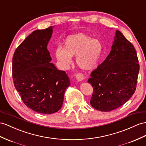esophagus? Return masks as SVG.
Instances as JSON below:
<instances>
[{"label":"esophagus","instance_id":"esophagus-1","mask_svg":"<svg viewBox=\"0 0 146 146\" xmlns=\"http://www.w3.org/2000/svg\"><path fill=\"white\" fill-rule=\"evenodd\" d=\"M75 77H76V80H77L78 81H83V80H84V78L83 74H82V73H78L77 74H76Z\"/></svg>","mask_w":146,"mask_h":146}]
</instances>
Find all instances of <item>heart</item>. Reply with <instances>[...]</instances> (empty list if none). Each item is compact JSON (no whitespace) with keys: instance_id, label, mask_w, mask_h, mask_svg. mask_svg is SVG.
<instances>
[{"instance_id":"1","label":"heart","mask_w":146,"mask_h":146,"mask_svg":"<svg viewBox=\"0 0 146 146\" xmlns=\"http://www.w3.org/2000/svg\"><path fill=\"white\" fill-rule=\"evenodd\" d=\"M102 50V44L99 40L78 33L66 37L64 48L58 47L55 57L63 68H67L72 62V57L76 56V63L81 69L91 70L98 65Z\"/></svg>"}]
</instances>
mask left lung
Segmentation results:
<instances>
[{"label": "left lung", "instance_id": "obj_1", "mask_svg": "<svg viewBox=\"0 0 146 146\" xmlns=\"http://www.w3.org/2000/svg\"><path fill=\"white\" fill-rule=\"evenodd\" d=\"M139 71L133 45L117 30L110 54L88 81L93 87L92 107L109 111L123 105L136 91Z\"/></svg>", "mask_w": 146, "mask_h": 146}]
</instances>
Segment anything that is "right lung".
<instances>
[{
    "label": "right lung",
    "instance_id": "add662e5",
    "mask_svg": "<svg viewBox=\"0 0 146 146\" xmlns=\"http://www.w3.org/2000/svg\"><path fill=\"white\" fill-rule=\"evenodd\" d=\"M53 28L33 31L17 47L12 60L14 86L22 100L29 109L44 114L61 109L70 85L68 74L50 63L47 45Z\"/></svg>",
    "mask_w": 146,
    "mask_h": 146
}]
</instances>
